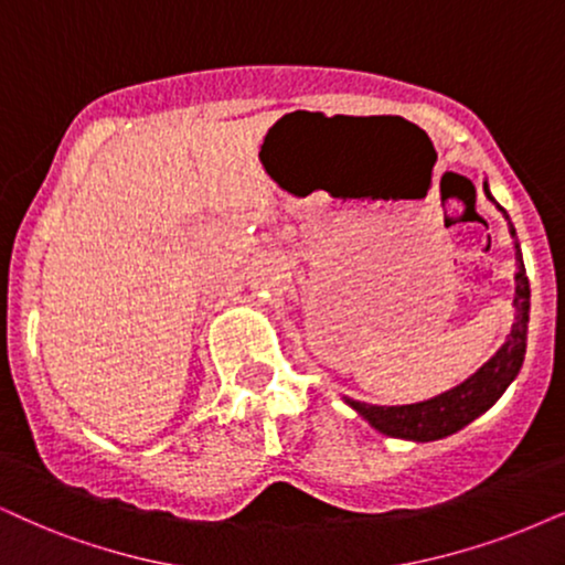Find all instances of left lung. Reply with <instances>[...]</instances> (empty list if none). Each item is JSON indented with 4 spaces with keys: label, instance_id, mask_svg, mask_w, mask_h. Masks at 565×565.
Here are the masks:
<instances>
[{
    "label": "left lung",
    "instance_id": "8db88e82",
    "mask_svg": "<svg viewBox=\"0 0 565 565\" xmlns=\"http://www.w3.org/2000/svg\"><path fill=\"white\" fill-rule=\"evenodd\" d=\"M482 188L484 195L492 200L488 182H484ZM492 203H495V200H492ZM498 209H501V205H498ZM503 216L509 218V213L503 211ZM509 232L511 237H516V230H513L511 221ZM526 323H530V278H526L524 260H521V249L516 242V295H513L511 333L509 339L503 341V347L498 349L475 375H469L467 381L459 383L451 391H446V394L427 398V402L419 404L375 406L365 402H354V398L347 396L344 402L352 406L362 419H367L377 433L391 435V438L427 443L459 433L461 427H467L472 419L488 412L490 406L503 396V391L516 381L526 354Z\"/></svg>",
    "mask_w": 565,
    "mask_h": 565
}]
</instances>
